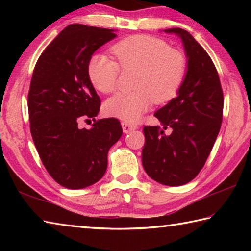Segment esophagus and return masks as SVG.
I'll return each mask as SVG.
<instances>
[{"label":"esophagus","instance_id":"esophagus-1","mask_svg":"<svg viewBox=\"0 0 251 251\" xmlns=\"http://www.w3.org/2000/svg\"><path fill=\"white\" fill-rule=\"evenodd\" d=\"M122 128L125 134H128V133H130V131L137 129V126L131 124V123H128V122H122Z\"/></svg>","mask_w":251,"mask_h":251}]
</instances>
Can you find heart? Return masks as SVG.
<instances>
[{"label":"heart","instance_id":"b5f03b06","mask_svg":"<svg viewBox=\"0 0 251 251\" xmlns=\"http://www.w3.org/2000/svg\"><path fill=\"white\" fill-rule=\"evenodd\" d=\"M117 63L95 54L87 64L88 79L103 94L116 90L122 70H137L130 93H118L105 101L107 116L135 123L151 105L165 104L177 96L185 79L187 61L180 50L172 49L158 37L136 34L113 45Z\"/></svg>","mask_w":251,"mask_h":251}]
</instances>
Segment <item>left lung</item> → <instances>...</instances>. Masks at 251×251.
Here are the masks:
<instances>
[{
  "label": "left lung",
  "mask_w": 251,
  "mask_h": 251,
  "mask_svg": "<svg viewBox=\"0 0 251 251\" xmlns=\"http://www.w3.org/2000/svg\"><path fill=\"white\" fill-rule=\"evenodd\" d=\"M182 41L187 72L175 99L154 114L160 126H145L143 166L151 179L181 186L201 171L223 122L224 95L217 70L201 45L182 28L164 29ZM171 128L166 135L163 130Z\"/></svg>",
  "instance_id": "obj_1"
}]
</instances>
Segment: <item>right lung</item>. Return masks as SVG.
Here are the masks:
<instances>
[{"instance_id": "obj_1", "label": "right lung", "mask_w": 251, "mask_h": 251, "mask_svg": "<svg viewBox=\"0 0 251 251\" xmlns=\"http://www.w3.org/2000/svg\"><path fill=\"white\" fill-rule=\"evenodd\" d=\"M115 37L114 29L71 24L34 67L27 100L33 142L46 171L69 189L104 176L109 148L123 134L117 118L95 120L100 99L87 75L92 55ZM82 120L94 121L92 128L80 129Z\"/></svg>"}]
</instances>
